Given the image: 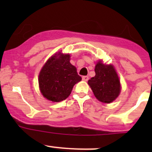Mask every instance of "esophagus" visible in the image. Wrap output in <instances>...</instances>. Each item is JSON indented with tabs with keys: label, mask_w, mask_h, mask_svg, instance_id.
<instances>
[{
	"label": "esophagus",
	"mask_w": 152,
	"mask_h": 152,
	"mask_svg": "<svg viewBox=\"0 0 152 152\" xmlns=\"http://www.w3.org/2000/svg\"><path fill=\"white\" fill-rule=\"evenodd\" d=\"M88 79H89V77L87 76H82V80H83V81H85V82H87V81H88Z\"/></svg>",
	"instance_id": "34e87169"
}]
</instances>
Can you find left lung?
<instances>
[{
	"label": "left lung",
	"instance_id": "left-lung-1",
	"mask_svg": "<svg viewBox=\"0 0 152 152\" xmlns=\"http://www.w3.org/2000/svg\"><path fill=\"white\" fill-rule=\"evenodd\" d=\"M96 76L88 81L96 99L103 103H111L118 96L121 91L118 76L111 65L99 62L95 67Z\"/></svg>",
	"mask_w": 152,
	"mask_h": 152
}]
</instances>
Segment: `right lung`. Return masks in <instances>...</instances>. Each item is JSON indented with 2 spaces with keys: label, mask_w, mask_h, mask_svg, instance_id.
I'll return each instance as SVG.
<instances>
[{
  "label": "right lung",
  "mask_w": 152,
  "mask_h": 152,
  "mask_svg": "<svg viewBox=\"0 0 152 152\" xmlns=\"http://www.w3.org/2000/svg\"><path fill=\"white\" fill-rule=\"evenodd\" d=\"M82 80L76 68L70 62V55L58 53L47 61L39 75L42 96L53 102L66 99L73 86Z\"/></svg>",
  "instance_id": "add662e5"
}]
</instances>
